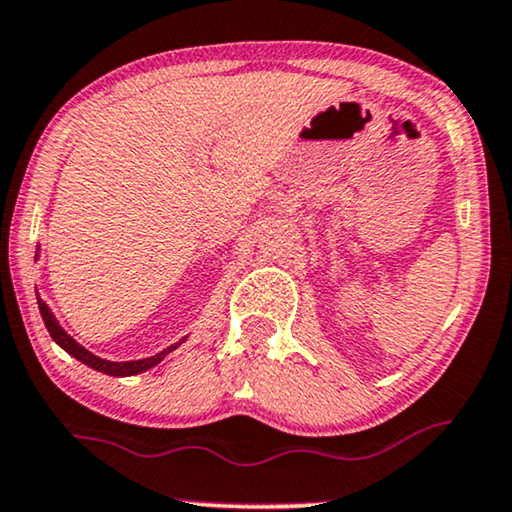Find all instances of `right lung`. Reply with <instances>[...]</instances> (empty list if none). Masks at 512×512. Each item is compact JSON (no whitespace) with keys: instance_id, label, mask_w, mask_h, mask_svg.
Here are the masks:
<instances>
[{"instance_id":"add662e5","label":"right lung","mask_w":512,"mask_h":512,"mask_svg":"<svg viewBox=\"0 0 512 512\" xmlns=\"http://www.w3.org/2000/svg\"><path fill=\"white\" fill-rule=\"evenodd\" d=\"M37 299H39V294H37ZM39 311H41V318H43V325H46V329H48V334L53 336V341L60 345V348H64L69 352L71 357H76L78 362H83V364H88L90 369H95V371H102V373H106V376H118V378H122V376H136V373H143V371H148V369H153V366H157L162 362L164 357L169 355L171 350H176L178 345L181 343H174V345H169V348H164L162 352H157V355H153V357H146V359H134V362H109V359H102V357H97V355H92L90 350H85L81 343H76L74 338H71L67 331H64L62 327H60V322L55 320V315L50 313V308L43 304V301L39 299Z\"/></svg>"}]
</instances>
